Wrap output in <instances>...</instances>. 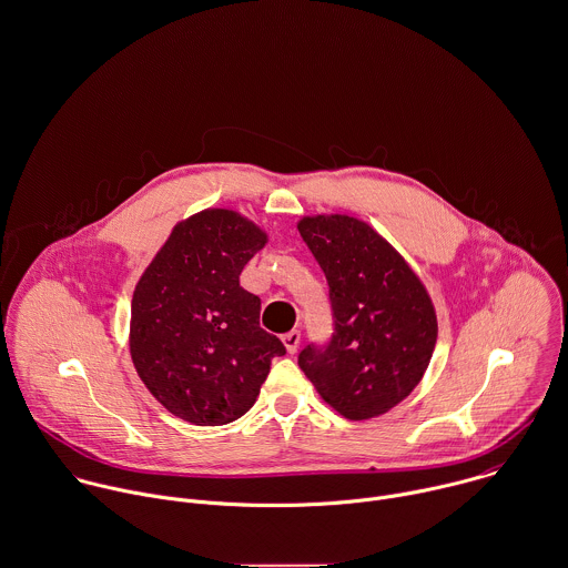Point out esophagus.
<instances>
[{
  "label": "esophagus",
  "mask_w": 568,
  "mask_h": 568,
  "mask_svg": "<svg viewBox=\"0 0 568 568\" xmlns=\"http://www.w3.org/2000/svg\"><path fill=\"white\" fill-rule=\"evenodd\" d=\"M282 342H284V346H286V351H288L291 355H295L297 348H300V342H302V333H300V331H291V333H286V335L282 337Z\"/></svg>",
  "instance_id": "1"
}]
</instances>
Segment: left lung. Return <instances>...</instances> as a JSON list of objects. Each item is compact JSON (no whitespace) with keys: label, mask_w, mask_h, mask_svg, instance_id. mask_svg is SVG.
Returning a JSON list of instances; mask_svg holds the SVG:
<instances>
[{"label":"left lung","mask_w":568,"mask_h":568,"mask_svg":"<svg viewBox=\"0 0 568 568\" xmlns=\"http://www.w3.org/2000/svg\"><path fill=\"white\" fill-rule=\"evenodd\" d=\"M300 233L328 282L333 333L297 357L317 392L346 418H373L400 403L425 375L436 315L403 257L351 215H317Z\"/></svg>","instance_id":"1"}]
</instances>
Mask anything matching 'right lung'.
I'll return each instance as SVG.
<instances>
[{"instance_id":"obj_1","label":"right lung","mask_w":568,"mask_h":568,"mask_svg":"<svg viewBox=\"0 0 568 568\" xmlns=\"http://www.w3.org/2000/svg\"><path fill=\"white\" fill-rule=\"evenodd\" d=\"M266 235L226 209L181 222L132 300L130 348L139 377L176 416L224 425L251 409L273 357L286 348L260 328V297L240 286Z\"/></svg>"}]
</instances>
